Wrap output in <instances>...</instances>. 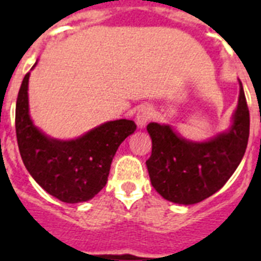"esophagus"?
I'll return each mask as SVG.
<instances>
[{"instance_id":"obj_1","label":"esophagus","mask_w":261,"mask_h":261,"mask_svg":"<svg viewBox=\"0 0 261 261\" xmlns=\"http://www.w3.org/2000/svg\"><path fill=\"white\" fill-rule=\"evenodd\" d=\"M153 108L149 107V106H144L138 110L137 116H136V120H137V124L140 126H145L151 119H153Z\"/></svg>"}]
</instances>
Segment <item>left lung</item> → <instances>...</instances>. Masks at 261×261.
<instances>
[{"mask_svg": "<svg viewBox=\"0 0 261 261\" xmlns=\"http://www.w3.org/2000/svg\"><path fill=\"white\" fill-rule=\"evenodd\" d=\"M151 155L146 161L159 195L176 204H196L220 191L243 158L250 136V111L241 84L238 107L229 132L195 144L177 137L168 125L150 123Z\"/></svg>", "mask_w": 261, "mask_h": 261, "instance_id": "1", "label": "left lung"}]
</instances>
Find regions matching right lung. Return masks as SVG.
Returning a JSON list of instances; mask_svg holds the SVG:
<instances>
[{"label":"right lung","mask_w":261,"mask_h":261,"mask_svg":"<svg viewBox=\"0 0 261 261\" xmlns=\"http://www.w3.org/2000/svg\"><path fill=\"white\" fill-rule=\"evenodd\" d=\"M29 77L20 85L15 107V132L22 161L36 183L64 202L87 201L108 180L120 144L136 130L132 120L102 124L82 137L59 141L36 129L29 115Z\"/></svg>","instance_id":"1"}]
</instances>
